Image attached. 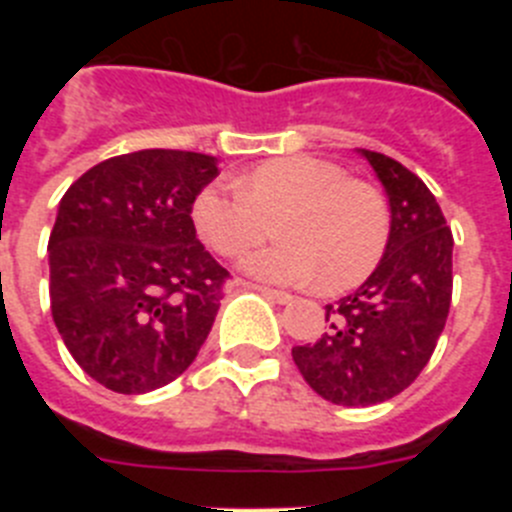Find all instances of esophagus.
<instances>
[{
	"label": "esophagus",
	"instance_id": "esophagus-1",
	"mask_svg": "<svg viewBox=\"0 0 512 512\" xmlns=\"http://www.w3.org/2000/svg\"><path fill=\"white\" fill-rule=\"evenodd\" d=\"M266 300L277 302V305H289V302L295 300V297L289 295V292H282V289H269V287H256Z\"/></svg>",
	"mask_w": 512,
	"mask_h": 512
}]
</instances>
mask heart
<instances>
[{"instance_id": "obj_1", "label": "heart", "mask_w": 512, "mask_h": 512, "mask_svg": "<svg viewBox=\"0 0 512 512\" xmlns=\"http://www.w3.org/2000/svg\"><path fill=\"white\" fill-rule=\"evenodd\" d=\"M197 235L220 256H243L277 223L284 241L251 253L243 271L274 284L320 277L323 287L364 282L390 241V207L377 187L348 179L333 161L282 156L241 179V189L207 184L192 202Z\"/></svg>"}]
</instances>
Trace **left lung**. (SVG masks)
Listing matches in <instances>:
<instances>
[{"mask_svg":"<svg viewBox=\"0 0 512 512\" xmlns=\"http://www.w3.org/2000/svg\"><path fill=\"white\" fill-rule=\"evenodd\" d=\"M390 200V241L356 292L325 305L328 333L292 348L312 390L346 408L392 400L433 356L451 305L454 238L431 189L384 153L356 148Z\"/></svg>","mask_w":512,"mask_h":512,"instance_id":"obj_1","label":"left lung"}]
</instances>
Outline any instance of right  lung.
Here are the masks:
<instances>
[{"label": "right lung", "instance_id": "right-lung-1", "mask_svg": "<svg viewBox=\"0 0 512 512\" xmlns=\"http://www.w3.org/2000/svg\"><path fill=\"white\" fill-rule=\"evenodd\" d=\"M215 176V156L148 148L92 166L58 202L53 323L107 390L174 382L210 336L228 271L197 241L192 202Z\"/></svg>", "mask_w": 512, "mask_h": 512}]
</instances>
